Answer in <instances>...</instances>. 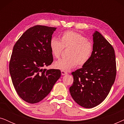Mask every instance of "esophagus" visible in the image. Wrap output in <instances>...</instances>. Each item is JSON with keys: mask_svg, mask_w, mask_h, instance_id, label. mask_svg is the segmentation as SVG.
Wrapping results in <instances>:
<instances>
[{"mask_svg": "<svg viewBox=\"0 0 124 124\" xmlns=\"http://www.w3.org/2000/svg\"><path fill=\"white\" fill-rule=\"evenodd\" d=\"M61 72H62V76L66 75V74H68V73L67 72H65V71H64V70H62L61 71Z\"/></svg>", "mask_w": 124, "mask_h": 124, "instance_id": "esophagus-1", "label": "esophagus"}]
</instances>
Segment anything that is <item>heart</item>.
<instances>
[{"label": "heart", "instance_id": "b5f03b06", "mask_svg": "<svg viewBox=\"0 0 124 124\" xmlns=\"http://www.w3.org/2000/svg\"><path fill=\"white\" fill-rule=\"evenodd\" d=\"M52 55L55 58L60 56L63 48H68L67 57L55 62L56 68L68 71L77 65L83 66L90 59L93 51V45L84 35L73 31H67L61 35L60 40L52 38L50 42Z\"/></svg>", "mask_w": 124, "mask_h": 124}]
</instances>
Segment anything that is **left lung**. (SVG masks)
I'll return each instance as SVG.
<instances>
[{
    "instance_id": "1",
    "label": "left lung",
    "mask_w": 124,
    "mask_h": 124,
    "mask_svg": "<svg viewBox=\"0 0 124 124\" xmlns=\"http://www.w3.org/2000/svg\"><path fill=\"white\" fill-rule=\"evenodd\" d=\"M93 51L82 68L72 73L70 95L79 106L91 108L102 102L109 94L116 76V56L112 46L99 32L93 34Z\"/></svg>"
}]
</instances>
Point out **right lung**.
<instances>
[{"mask_svg": "<svg viewBox=\"0 0 124 124\" xmlns=\"http://www.w3.org/2000/svg\"><path fill=\"white\" fill-rule=\"evenodd\" d=\"M56 29L35 25L28 29L13 47L9 65L12 81L20 97L29 103L43 100L61 76L59 69H43L53 62L50 42Z\"/></svg>", "mask_w": 124, "mask_h": 124, "instance_id": "obj_1", "label": "right lung"}]
</instances>
